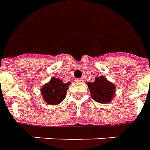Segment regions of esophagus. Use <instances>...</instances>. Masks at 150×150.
<instances>
[{
	"mask_svg": "<svg viewBox=\"0 0 150 150\" xmlns=\"http://www.w3.org/2000/svg\"><path fill=\"white\" fill-rule=\"evenodd\" d=\"M83 81V79L82 78H79V79H75V82L76 83H81V82Z\"/></svg>",
	"mask_w": 150,
	"mask_h": 150,
	"instance_id": "1",
	"label": "esophagus"
}]
</instances>
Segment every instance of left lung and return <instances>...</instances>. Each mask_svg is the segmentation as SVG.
Returning <instances> with one entry per match:
<instances>
[{"mask_svg": "<svg viewBox=\"0 0 150 150\" xmlns=\"http://www.w3.org/2000/svg\"><path fill=\"white\" fill-rule=\"evenodd\" d=\"M91 96L95 101L100 104H108L112 100L116 87L104 76L95 79V81L87 83Z\"/></svg>", "mask_w": 150, "mask_h": 150, "instance_id": "1", "label": "left lung"}]
</instances>
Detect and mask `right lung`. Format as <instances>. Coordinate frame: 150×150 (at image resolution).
Here are the masks:
<instances>
[{"mask_svg": "<svg viewBox=\"0 0 150 150\" xmlns=\"http://www.w3.org/2000/svg\"><path fill=\"white\" fill-rule=\"evenodd\" d=\"M70 84L71 82L64 83L61 79L53 77L47 83L42 87L41 94L47 104L57 105L66 97V93Z\"/></svg>", "mask_w": 150, "mask_h": 150, "instance_id": "right-lung-1", "label": "right lung"}]
</instances>
